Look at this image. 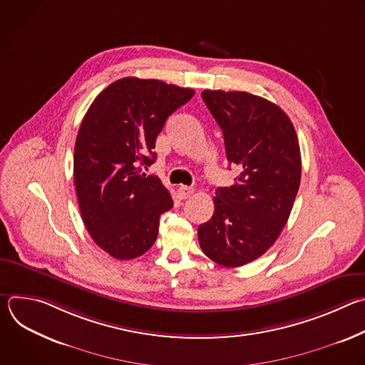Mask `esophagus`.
<instances>
[{
	"label": "esophagus",
	"instance_id": "1",
	"mask_svg": "<svg viewBox=\"0 0 365 365\" xmlns=\"http://www.w3.org/2000/svg\"><path fill=\"white\" fill-rule=\"evenodd\" d=\"M193 193V189L189 186H179L178 187V197L179 199H187Z\"/></svg>",
	"mask_w": 365,
	"mask_h": 365
}]
</instances>
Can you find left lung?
Segmentation results:
<instances>
[{"mask_svg": "<svg viewBox=\"0 0 365 365\" xmlns=\"http://www.w3.org/2000/svg\"><path fill=\"white\" fill-rule=\"evenodd\" d=\"M202 98L241 173L217 189L214 215L199 225L197 238L212 262L240 267L262 257L289 220L302 176L299 140L287 114L262 96L206 89Z\"/></svg>", "mask_w": 365, "mask_h": 365, "instance_id": "left-lung-1", "label": "left lung"}]
</instances>
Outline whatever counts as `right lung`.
Returning <instances> with one entry per match:
<instances>
[{"instance_id":"obj_1","label":"right lung","mask_w":365,"mask_h":365,"mask_svg":"<svg viewBox=\"0 0 365 365\" xmlns=\"http://www.w3.org/2000/svg\"><path fill=\"white\" fill-rule=\"evenodd\" d=\"M195 91L158 79L123 78L91 103L78 131L73 179L83 224L98 247L118 259L144 254L173 200L158 176L155 138Z\"/></svg>"}]
</instances>
